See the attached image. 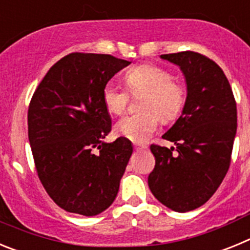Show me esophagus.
<instances>
[{"mask_svg": "<svg viewBox=\"0 0 250 250\" xmlns=\"http://www.w3.org/2000/svg\"><path fill=\"white\" fill-rule=\"evenodd\" d=\"M134 147H135L136 151H140V150L146 149V146H145V145H140V144H134Z\"/></svg>", "mask_w": 250, "mask_h": 250, "instance_id": "34e87169", "label": "esophagus"}]
</instances>
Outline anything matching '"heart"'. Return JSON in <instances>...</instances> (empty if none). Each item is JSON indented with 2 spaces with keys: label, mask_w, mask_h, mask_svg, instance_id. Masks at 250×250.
<instances>
[{
  "label": "heart",
  "mask_w": 250,
  "mask_h": 250,
  "mask_svg": "<svg viewBox=\"0 0 250 250\" xmlns=\"http://www.w3.org/2000/svg\"><path fill=\"white\" fill-rule=\"evenodd\" d=\"M125 83L132 94L144 92L140 99L143 111L124 115L115 124V132L134 143H145L155 131L159 118L169 123L178 119L185 106V89L165 68L143 63L127 70ZM129 92L118 83L109 81L104 86L103 103L110 114L119 115L126 107Z\"/></svg>",
  "instance_id": "obj_1"
}]
</instances>
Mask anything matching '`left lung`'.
I'll use <instances>...</instances> for the list:
<instances>
[{
    "instance_id": "8db88e82",
    "label": "left lung",
    "mask_w": 250,
    "mask_h": 250,
    "mask_svg": "<svg viewBox=\"0 0 250 250\" xmlns=\"http://www.w3.org/2000/svg\"><path fill=\"white\" fill-rule=\"evenodd\" d=\"M160 57L183 72L187 100L180 118L163 135L175 147L150 146L155 167L147 184L161 204L185 213L210 199L228 171L237 104L228 79L213 60L193 51Z\"/></svg>"
}]
</instances>
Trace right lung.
<instances>
[{"label": "right lung", "mask_w": 250, "mask_h": 250, "mask_svg": "<svg viewBox=\"0 0 250 250\" xmlns=\"http://www.w3.org/2000/svg\"><path fill=\"white\" fill-rule=\"evenodd\" d=\"M130 63L111 55L70 54L48 70L31 99L28 140L37 174L63 210L98 215L118 195L132 144L126 138L104 141L111 118L103 90Z\"/></svg>", "instance_id": "obj_1"}]
</instances>
